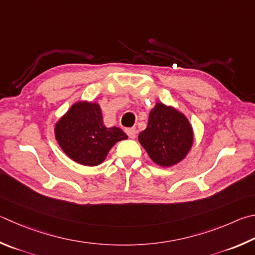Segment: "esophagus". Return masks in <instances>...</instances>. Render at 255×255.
Instances as JSON below:
<instances>
[{"mask_svg": "<svg viewBox=\"0 0 255 255\" xmlns=\"http://www.w3.org/2000/svg\"><path fill=\"white\" fill-rule=\"evenodd\" d=\"M126 133L129 136V138H132V139H133V138L136 137V133H137L136 128H127Z\"/></svg>", "mask_w": 255, "mask_h": 255, "instance_id": "1", "label": "esophagus"}]
</instances>
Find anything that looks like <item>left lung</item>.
I'll list each match as a JSON object with an SVG mask.
<instances>
[{"instance_id":"left-lung-1","label":"left lung","mask_w":255,"mask_h":255,"mask_svg":"<svg viewBox=\"0 0 255 255\" xmlns=\"http://www.w3.org/2000/svg\"><path fill=\"white\" fill-rule=\"evenodd\" d=\"M138 139L152 161L168 167L182 160L191 149L193 130L183 114L156 104L149 114L147 127Z\"/></svg>"}]
</instances>
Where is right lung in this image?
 <instances>
[{"instance_id": "add662e5", "label": "right lung", "mask_w": 255, "mask_h": 255, "mask_svg": "<svg viewBox=\"0 0 255 255\" xmlns=\"http://www.w3.org/2000/svg\"><path fill=\"white\" fill-rule=\"evenodd\" d=\"M54 132L62 150L85 166L101 164L116 142L127 139L120 128L105 126L99 105L87 101L73 105L55 125Z\"/></svg>"}]
</instances>
